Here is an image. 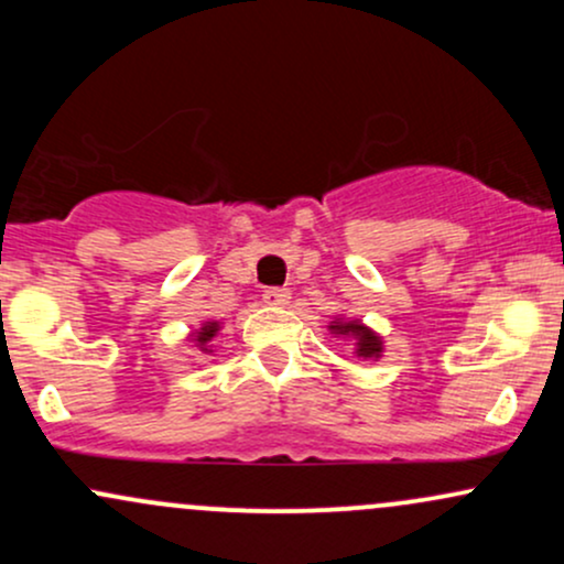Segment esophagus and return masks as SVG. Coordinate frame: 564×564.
<instances>
[{"label":"esophagus","instance_id":"34e87169","mask_svg":"<svg viewBox=\"0 0 564 564\" xmlns=\"http://www.w3.org/2000/svg\"><path fill=\"white\" fill-rule=\"evenodd\" d=\"M262 300H264V304H273V307H283V304H289L291 294L286 289H268L262 294Z\"/></svg>","mask_w":564,"mask_h":564}]
</instances>
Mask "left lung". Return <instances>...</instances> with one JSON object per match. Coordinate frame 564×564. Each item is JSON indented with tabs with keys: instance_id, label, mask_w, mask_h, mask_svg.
<instances>
[{
	"instance_id": "8db88e82",
	"label": "left lung",
	"mask_w": 564,
	"mask_h": 564,
	"mask_svg": "<svg viewBox=\"0 0 564 564\" xmlns=\"http://www.w3.org/2000/svg\"><path fill=\"white\" fill-rule=\"evenodd\" d=\"M328 332L355 339V355L364 360H377V358H381V352H384L381 336L377 332H371L368 326H364L360 321L336 318V321H332V326H328Z\"/></svg>"
}]
</instances>
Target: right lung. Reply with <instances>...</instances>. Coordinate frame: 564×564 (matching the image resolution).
I'll return each instance as SVG.
<instances>
[{"instance_id": "1", "label": "right lung", "mask_w": 564, "mask_h": 564, "mask_svg": "<svg viewBox=\"0 0 564 564\" xmlns=\"http://www.w3.org/2000/svg\"><path fill=\"white\" fill-rule=\"evenodd\" d=\"M217 332H219V323H217V321H206L204 326H200L198 332L191 334V336H193V341H196V347L200 349V352H212L209 341L215 339Z\"/></svg>"}]
</instances>
